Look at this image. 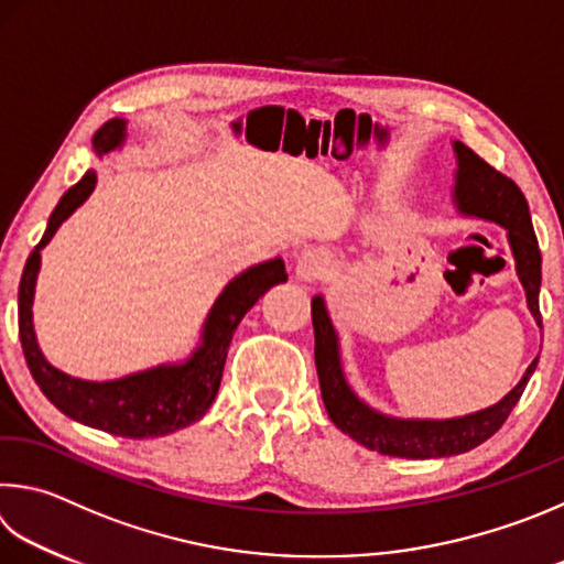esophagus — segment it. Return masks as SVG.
Instances as JSON below:
<instances>
[{"instance_id":"esophagus-1","label":"esophagus","mask_w":564,"mask_h":564,"mask_svg":"<svg viewBox=\"0 0 564 564\" xmlns=\"http://www.w3.org/2000/svg\"><path fill=\"white\" fill-rule=\"evenodd\" d=\"M330 256L323 249H305L299 253V259H295V275H299L301 281L305 283H313V281H323L327 273H330Z\"/></svg>"}]
</instances>
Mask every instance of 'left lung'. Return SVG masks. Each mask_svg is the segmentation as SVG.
Here are the masks:
<instances>
[{
  "label": "left lung",
  "mask_w": 564,
  "mask_h": 564,
  "mask_svg": "<svg viewBox=\"0 0 564 564\" xmlns=\"http://www.w3.org/2000/svg\"><path fill=\"white\" fill-rule=\"evenodd\" d=\"M456 175H454V204L464 217L496 221L508 231V243L516 259V273L525 289L528 311L542 327L540 315V283L542 256L532 231L528 202L513 180L500 175L498 170L480 160L464 142L454 140ZM313 330H315V367L321 377V392L327 416L343 434L357 444L399 458H442L466 454L486 438L494 436L508 414L513 412L528 380L535 372L538 357L530 362L520 382L494 406L454 419H402L377 412L355 394L343 370L340 340L327 313L323 295L311 301Z\"/></svg>",
  "instance_id": "1"
}]
</instances>
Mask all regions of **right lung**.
Returning a JSON list of instances; mask_svg holds the SVG:
<instances>
[{"instance_id":"obj_1","label":"right lung","mask_w":564,"mask_h":564,"mask_svg":"<svg viewBox=\"0 0 564 564\" xmlns=\"http://www.w3.org/2000/svg\"><path fill=\"white\" fill-rule=\"evenodd\" d=\"M128 138V120L112 118L94 135V150L98 158L122 148ZM96 170H88L51 212L46 231L36 249L29 253L22 283H19V337H22L24 357L41 392L66 416L100 432L150 438L165 436L177 429L189 426L207 414L214 397L219 392L224 362L231 345L234 330L253 303L275 283L289 281L281 256L256 263L251 269L224 285L219 299L214 301L207 321L202 325L199 343L182 362H165L148 370L132 372L118 380L90 382L61 372L51 365L36 343L34 333V291L41 269V249L54 237L56 229L84 204L96 189Z\"/></svg>"}]
</instances>
